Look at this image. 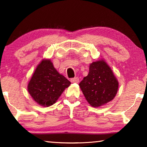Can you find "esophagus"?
Masks as SVG:
<instances>
[{
    "label": "esophagus",
    "mask_w": 147,
    "mask_h": 147,
    "mask_svg": "<svg viewBox=\"0 0 147 147\" xmlns=\"http://www.w3.org/2000/svg\"><path fill=\"white\" fill-rule=\"evenodd\" d=\"M70 81H71V83H78V82H79V78L78 77L71 78V79L70 80Z\"/></svg>",
    "instance_id": "34e87169"
}]
</instances>
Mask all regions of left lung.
I'll list each match as a JSON object with an SVG mask.
<instances>
[{"label":"left lung","mask_w":147,"mask_h":147,"mask_svg":"<svg viewBox=\"0 0 147 147\" xmlns=\"http://www.w3.org/2000/svg\"><path fill=\"white\" fill-rule=\"evenodd\" d=\"M118 81L111 68L104 59L90 63L89 74L79 86L90 106L98 108L115 98Z\"/></svg>","instance_id":"left-lung-1"}]
</instances>
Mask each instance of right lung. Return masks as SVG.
I'll return each instance as SVG.
<instances>
[{
    "mask_svg": "<svg viewBox=\"0 0 147 147\" xmlns=\"http://www.w3.org/2000/svg\"><path fill=\"white\" fill-rule=\"evenodd\" d=\"M71 84L60 74L49 59H43L37 66L27 85L34 101L44 107L55 104L65 88Z\"/></svg>",
    "mask_w": 147,
    "mask_h": 147,
    "instance_id": "1",
    "label": "right lung"
}]
</instances>
